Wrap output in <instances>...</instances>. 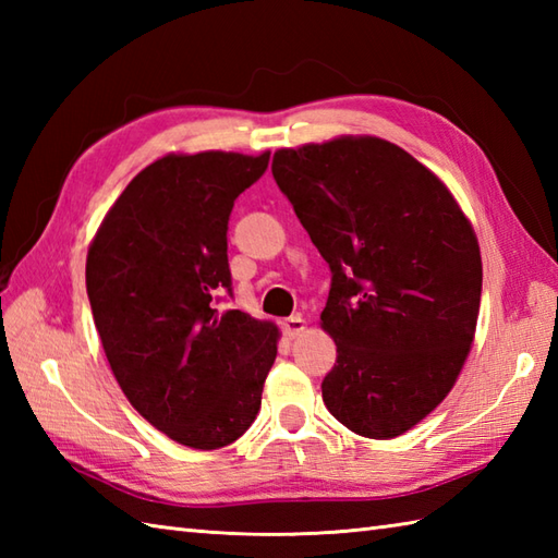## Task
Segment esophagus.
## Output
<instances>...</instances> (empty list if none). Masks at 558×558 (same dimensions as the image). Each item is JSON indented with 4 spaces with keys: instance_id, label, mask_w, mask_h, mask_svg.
<instances>
[{
    "instance_id": "obj_1",
    "label": "esophagus",
    "mask_w": 558,
    "mask_h": 558,
    "mask_svg": "<svg viewBox=\"0 0 558 558\" xmlns=\"http://www.w3.org/2000/svg\"><path fill=\"white\" fill-rule=\"evenodd\" d=\"M302 330H304V318L300 314H294V316H290V318H286V322H282V333H286L290 340L298 338Z\"/></svg>"
}]
</instances>
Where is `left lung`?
I'll list each match as a JSON object with an SVG mask.
<instances>
[{"label":"left lung","instance_id":"left-lung-1","mask_svg":"<svg viewBox=\"0 0 558 558\" xmlns=\"http://www.w3.org/2000/svg\"><path fill=\"white\" fill-rule=\"evenodd\" d=\"M272 177L330 268L328 412L366 438L405 434L448 396L475 338V230L432 170L376 136L276 150Z\"/></svg>","mask_w":558,"mask_h":558}]
</instances>
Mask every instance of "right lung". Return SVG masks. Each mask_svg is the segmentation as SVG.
Returning a JSON list of instances; mask_svg holds the SVG:
<instances>
[{
	"mask_svg": "<svg viewBox=\"0 0 558 558\" xmlns=\"http://www.w3.org/2000/svg\"><path fill=\"white\" fill-rule=\"evenodd\" d=\"M270 153L165 156L114 201L88 248L93 322L117 384L141 417L172 441L216 450L236 441L260 408L278 328L232 298L228 220Z\"/></svg>",
	"mask_w": 558,
	"mask_h": 558,
	"instance_id": "1",
	"label": "right lung"
}]
</instances>
